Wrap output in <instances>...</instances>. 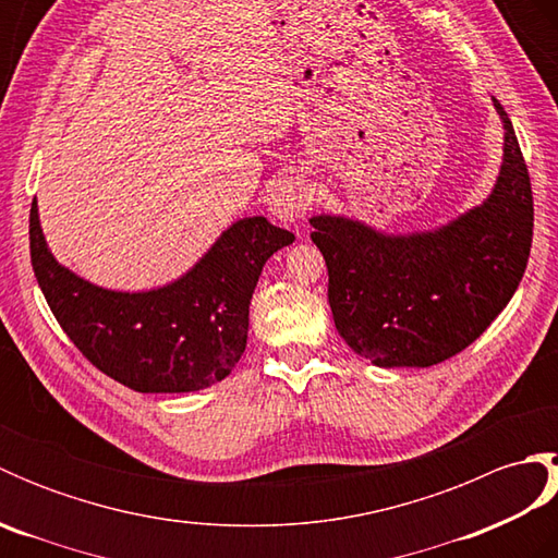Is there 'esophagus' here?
<instances>
[{
	"mask_svg": "<svg viewBox=\"0 0 558 558\" xmlns=\"http://www.w3.org/2000/svg\"><path fill=\"white\" fill-rule=\"evenodd\" d=\"M268 210L280 222L300 220L312 206V189L302 177H282L268 192Z\"/></svg>",
	"mask_w": 558,
	"mask_h": 558,
	"instance_id": "obj_1",
	"label": "esophagus"
}]
</instances>
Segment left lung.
<instances>
[{"label":"left lung","instance_id":"1","mask_svg":"<svg viewBox=\"0 0 558 558\" xmlns=\"http://www.w3.org/2000/svg\"><path fill=\"white\" fill-rule=\"evenodd\" d=\"M504 162L484 204L441 228L386 234L360 220L314 216L340 338L376 366L453 357L511 302L532 246V186L501 102Z\"/></svg>","mask_w":558,"mask_h":558}]
</instances>
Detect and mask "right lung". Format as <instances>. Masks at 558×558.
Wrapping results in <instances>:
<instances>
[{
	"label": "right lung",
	"mask_w": 558,
	"mask_h": 558,
	"mask_svg": "<svg viewBox=\"0 0 558 558\" xmlns=\"http://www.w3.org/2000/svg\"><path fill=\"white\" fill-rule=\"evenodd\" d=\"M294 234L242 218L170 286L117 292L57 264L31 206V264L69 340L93 366L138 393H192L222 381L246 348L248 304L266 260Z\"/></svg>",
	"instance_id": "right-lung-1"
}]
</instances>
